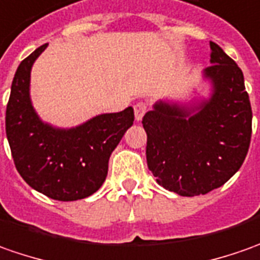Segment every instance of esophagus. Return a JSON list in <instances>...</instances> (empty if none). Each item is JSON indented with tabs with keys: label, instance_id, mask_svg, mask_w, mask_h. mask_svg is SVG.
I'll return each mask as SVG.
<instances>
[{
	"label": "esophagus",
	"instance_id": "34e87169",
	"mask_svg": "<svg viewBox=\"0 0 260 260\" xmlns=\"http://www.w3.org/2000/svg\"><path fill=\"white\" fill-rule=\"evenodd\" d=\"M134 112H135V119L137 121H142V118H144V115L147 112V105L142 102L137 103L135 106H134Z\"/></svg>",
	"mask_w": 260,
	"mask_h": 260
}]
</instances>
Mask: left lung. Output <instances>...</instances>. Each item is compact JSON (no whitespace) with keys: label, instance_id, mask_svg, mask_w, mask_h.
<instances>
[{"label":"left lung","instance_id":"1","mask_svg":"<svg viewBox=\"0 0 260 260\" xmlns=\"http://www.w3.org/2000/svg\"><path fill=\"white\" fill-rule=\"evenodd\" d=\"M211 66L203 70L209 98L159 101L145 113L147 164L157 183L194 197L219 188L239 171L250 145L252 108L235 60L210 41Z\"/></svg>","mask_w":260,"mask_h":260}]
</instances>
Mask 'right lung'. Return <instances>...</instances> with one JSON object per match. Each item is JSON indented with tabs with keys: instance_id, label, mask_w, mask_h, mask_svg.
Listing matches in <instances>:
<instances>
[{
	"instance_id": "add662e5",
	"label": "right lung",
	"mask_w": 260,
	"mask_h": 260,
	"mask_svg": "<svg viewBox=\"0 0 260 260\" xmlns=\"http://www.w3.org/2000/svg\"><path fill=\"white\" fill-rule=\"evenodd\" d=\"M47 46L34 50L15 72L5 132L24 181L53 200L75 202L101 188L112 151L134 123V109L102 113L75 128H57L41 121L32 108L30 77L34 61Z\"/></svg>"
}]
</instances>
